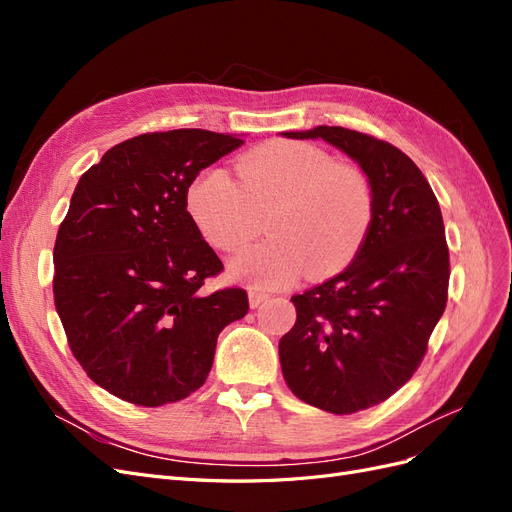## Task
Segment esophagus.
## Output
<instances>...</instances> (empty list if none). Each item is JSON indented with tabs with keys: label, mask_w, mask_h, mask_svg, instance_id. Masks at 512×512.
Masks as SVG:
<instances>
[{
	"label": "esophagus",
	"mask_w": 512,
	"mask_h": 512,
	"mask_svg": "<svg viewBox=\"0 0 512 512\" xmlns=\"http://www.w3.org/2000/svg\"><path fill=\"white\" fill-rule=\"evenodd\" d=\"M267 299H269V294H267V292L256 290V288H252V290H250V305H252V307H258L262 301H267Z\"/></svg>",
	"instance_id": "34e87169"
}]
</instances>
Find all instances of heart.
<instances>
[{
	"label": "heart",
	"instance_id": "b5f03b06",
	"mask_svg": "<svg viewBox=\"0 0 512 512\" xmlns=\"http://www.w3.org/2000/svg\"><path fill=\"white\" fill-rule=\"evenodd\" d=\"M237 177L239 183L209 170L188 192L198 232L226 254L254 241L260 215L271 213L273 239L232 262V277L282 288L305 271L312 280L331 277L361 252L374 222V188L363 168L337 162L316 145L271 141L239 158Z\"/></svg>",
	"mask_w": 512,
	"mask_h": 512
}]
</instances>
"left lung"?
Here are the masks:
<instances>
[{
    "instance_id": "obj_1",
    "label": "left lung",
    "mask_w": 512,
    "mask_h": 512,
    "mask_svg": "<svg viewBox=\"0 0 512 512\" xmlns=\"http://www.w3.org/2000/svg\"><path fill=\"white\" fill-rule=\"evenodd\" d=\"M284 136L346 151L374 188L361 252L331 280L294 294L297 322L280 339L288 389L324 412L354 414L412 378L444 314L451 260L440 205L421 168L376 136L339 126Z\"/></svg>"
}]
</instances>
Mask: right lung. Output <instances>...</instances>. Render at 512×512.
Here are the masks:
<instances>
[{"instance_id": "1", "label": "right lung", "mask_w": 512, "mask_h": 512, "mask_svg": "<svg viewBox=\"0 0 512 512\" xmlns=\"http://www.w3.org/2000/svg\"><path fill=\"white\" fill-rule=\"evenodd\" d=\"M209 130L147 132L108 149L59 224L55 307L74 359L111 395L158 408L205 384L243 288L203 292L224 271L188 213L200 170L241 147Z\"/></svg>"}]
</instances>
